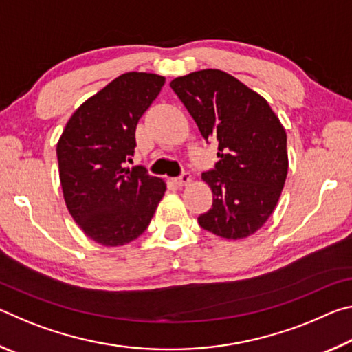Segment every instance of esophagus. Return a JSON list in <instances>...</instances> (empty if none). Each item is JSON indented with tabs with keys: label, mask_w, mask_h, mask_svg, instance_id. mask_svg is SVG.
Listing matches in <instances>:
<instances>
[{
	"label": "esophagus",
	"mask_w": 352,
	"mask_h": 352,
	"mask_svg": "<svg viewBox=\"0 0 352 352\" xmlns=\"http://www.w3.org/2000/svg\"><path fill=\"white\" fill-rule=\"evenodd\" d=\"M175 183L178 184V186H188V184H190V175L188 174V172H184L182 177L175 178Z\"/></svg>",
	"instance_id": "obj_1"
}]
</instances>
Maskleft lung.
<instances>
[{
	"instance_id": "1",
	"label": "left lung",
	"mask_w": 352,
	"mask_h": 352,
	"mask_svg": "<svg viewBox=\"0 0 352 352\" xmlns=\"http://www.w3.org/2000/svg\"><path fill=\"white\" fill-rule=\"evenodd\" d=\"M170 87L201 136L219 142L216 168L201 174L212 208L199 216L200 226L228 241L252 236L275 211L287 177L281 121L259 93L225 71H194Z\"/></svg>"
}]
</instances>
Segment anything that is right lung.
I'll list each match as a JSON object with an SVG mask.
<instances>
[{
  "label": "right lung",
  "instance_id": "obj_1",
  "mask_svg": "<svg viewBox=\"0 0 352 352\" xmlns=\"http://www.w3.org/2000/svg\"><path fill=\"white\" fill-rule=\"evenodd\" d=\"M163 76L126 73L88 98L57 142L65 204L90 239L119 247L144 233L166 183L132 162L140 118L164 85Z\"/></svg>",
  "mask_w": 352,
  "mask_h": 352
}]
</instances>
